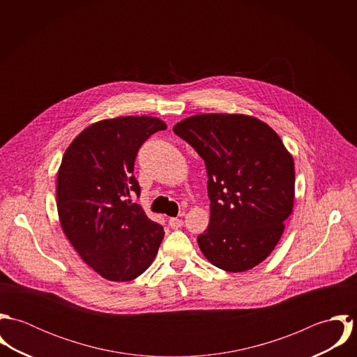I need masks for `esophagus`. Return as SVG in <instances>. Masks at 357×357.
I'll use <instances>...</instances> for the list:
<instances>
[{
    "instance_id": "34e87169",
    "label": "esophagus",
    "mask_w": 357,
    "mask_h": 357,
    "mask_svg": "<svg viewBox=\"0 0 357 357\" xmlns=\"http://www.w3.org/2000/svg\"><path fill=\"white\" fill-rule=\"evenodd\" d=\"M184 224V221L181 218H177V217H170L169 218V225L173 228V229H178L181 228Z\"/></svg>"
}]
</instances>
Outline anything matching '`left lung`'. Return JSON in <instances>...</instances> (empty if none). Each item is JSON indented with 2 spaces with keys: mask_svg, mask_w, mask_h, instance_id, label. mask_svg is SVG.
I'll return each instance as SVG.
<instances>
[{
  "mask_svg": "<svg viewBox=\"0 0 357 357\" xmlns=\"http://www.w3.org/2000/svg\"><path fill=\"white\" fill-rule=\"evenodd\" d=\"M173 130L206 165L210 222L198 236L201 252L222 271L253 269L273 252L293 211V155L268 123L246 114H198Z\"/></svg>",
  "mask_w": 357,
  "mask_h": 357,
  "instance_id": "1",
  "label": "left lung"
}]
</instances>
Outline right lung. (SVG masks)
<instances>
[{"label": "right lung", "mask_w": 357, "mask_h": 357, "mask_svg": "<svg viewBox=\"0 0 357 357\" xmlns=\"http://www.w3.org/2000/svg\"><path fill=\"white\" fill-rule=\"evenodd\" d=\"M166 123L149 115L102 119L85 128L67 147L56 180L61 229L75 252L102 278L130 282L151 264L163 228L151 221L132 192L140 146Z\"/></svg>", "instance_id": "obj_1"}]
</instances>
